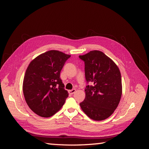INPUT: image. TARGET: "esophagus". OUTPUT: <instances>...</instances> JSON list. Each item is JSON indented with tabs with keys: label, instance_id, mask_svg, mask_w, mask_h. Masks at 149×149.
I'll list each match as a JSON object with an SVG mask.
<instances>
[{
	"label": "esophagus",
	"instance_id": "obj_1",
	"mask_svg": "<svg viewBox=\"0 0 149 149\" xmlns=\"http://www.w3.org/2000/svg\"><path fill=\"white\" fill-rule=\"evenodd\" d=\"M75 92H76V89H71V90H69V91H68V93L70 94H73Z\"/></svg>",
	"mask_w": 149,
	"mask_h": 149
}]
</instances>
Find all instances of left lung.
<instances>
[{"mask_svg":"<svg viewBox=\"0 0 149 149\" xmlns=\"http://www.w3.org/2000/svg\"><path fill=\"white\" fill-rule=\"evenodd\" d=\"M79 58L84 62V100L79 103L82 110L94 120L109 118L118 106L122 95L121 75L119 68L111 58L98 50Z\"/></svg>","mask_w":149,"mask_h":149,"instance_id":"8db88e82","label":"left lung"}]
</instances>
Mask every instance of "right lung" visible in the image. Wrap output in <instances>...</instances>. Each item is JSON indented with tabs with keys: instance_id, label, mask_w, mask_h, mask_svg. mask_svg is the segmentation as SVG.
<instances>
[{
	"instance_id": "add662e5",
	"label": "right lung",
	"mask_w": 149,
	"mask_h": 149,
	"mask_svg": "<svg viewBox=\"0 0 149 149\" xmlns=\"http://www.w3.org/2000/svg\"><path fill=\"white\" fill-rule=\"evenodd\" d=\"M71 55L50 50L30 62L23 82V92L29 107L35 114L49 118L59 111L68 93L65 89L60 72Z\"/></svg>"
}]
</instances>
